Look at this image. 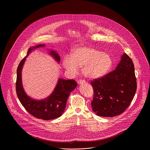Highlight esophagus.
<instances>
[{
  "label": "esophagus",
  "instance_id": "obj_1",
  "mask_svg": "<svg viewBox=\"0 0 150 150\" xmlns=\"http://www.w3.org/2000/svg\"><path fill=\"white\" fill-rule=\"evenodd\" d=\"M77 83L79 84H82L83 83H86V81H84V80H78Z\"/></svg>",
  "mask_w": 150,
  "mask_h": 150
}]
</instances>
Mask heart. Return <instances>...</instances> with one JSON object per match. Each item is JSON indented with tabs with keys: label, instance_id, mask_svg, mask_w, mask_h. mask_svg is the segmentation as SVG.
I'll return each instance as SVG.
<instances>
[{
	"label": "heart",
	"instance_id": "b5f03b06",
	"mask_svg": "<svg viewBox=\"0 0 150 150\" xmlns=\"http://www.w3.org/2000/svg\"><path fill=\"white\" fill-rule=\"evenodd\" d=\"M64 69L75 74L82 68L84 76L96 79L105 76L112 65L111 57L91 46H79L73 49L71 56L66 55L62 61Z\"/></svg>",
	"mask_w": 150,
	"mask_h": 150
}]
</instances>
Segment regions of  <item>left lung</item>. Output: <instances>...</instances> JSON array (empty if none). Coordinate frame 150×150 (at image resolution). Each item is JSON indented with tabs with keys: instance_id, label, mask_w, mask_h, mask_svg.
I'll list each match as a JSON object with an SVG mask.
<instances>
[{
	"instance_id": "1",
	"label": "left lung",
	"mask_w": 150,
	"mask_h": 150,
	"mask_svg": "<svg viewBox=\"0 0 150 150\" xmlns=\"http://www.w3.org/2000/svg\"><path fill=\"white\" fill-rule=\"evenodd\" d=\"M93 111L102 117L120 115L128 107L137 89L134 64L124 54L115 69L101 78L92 81Z\"/></svg>"
}]
</instances>
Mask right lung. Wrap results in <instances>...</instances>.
I'll return each instance as SVG.
<instances>
[{"label":"right lung","instance_id":"right-lung-1","mask_svg":"<svg viewBox=\"0 0 150 150\" xmlns=\"http://www.w3.org/2000/svg\"><path fill=\"white\" fill-rule=\"evenodd\" d=\"M44 46V44H39L30 47L28 50L26 56L20 62L17 70L16 92L22 105L29 114L39 119L50 120L57 118L62 115L70 93L76 88L77 84L74 80L59 79L52 93L44 99L35 100L26 95L22 84L21 71L23 65L26 58L32 50ZM50 54L58 63L60 62V57L55 51L51 50Z\"/></svg>","mask_w":150,"mask_h":150}]
</instances>
